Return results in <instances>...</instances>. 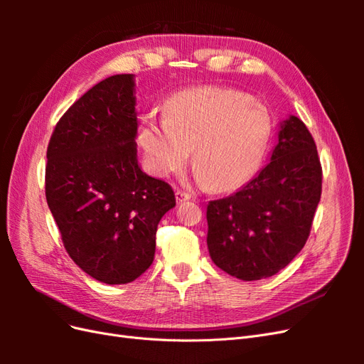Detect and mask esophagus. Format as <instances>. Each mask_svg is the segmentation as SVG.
I'll return each mask as SVG.
<instances>
[{"mask_svg": "<svg viewBox=\"0 0 364 364\" xmlns=\"http://www.w3.org/2000/svg\"><path fill=\"white\" fill-rule=\"evenodd\" d=\"M191 199V194L186 193V191H182V190H178L176 191V200H178L179 203H183L186 200Z\"/></svg>", "mask_w": 364, "mask_h": 364, "instance_id": "1", "label": "esophagus"}]
</instances>
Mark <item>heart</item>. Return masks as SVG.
I'll list each match as a JSON object with an SVG mask.
<instances>
[{
    "mask_svg": "<svg viewBox=\"0 0 364 364\" xmlns=\"http://www.w3.org/2000/svg\"><path fill=\"white\" fill-rule=\"evenodd\" d=\"M165 119L141 118L139 142L151 171L168 178L185 168L193 150L197 179L213 191L238 190L266 156L272 115L246 92L223 86L190 87L173 94Z\"/></svg>",
    "mask_w": 364,
    "mask_h": 364,
    "instance_id": "b5f03b06",
    "label": "heart"
}]
</instances>
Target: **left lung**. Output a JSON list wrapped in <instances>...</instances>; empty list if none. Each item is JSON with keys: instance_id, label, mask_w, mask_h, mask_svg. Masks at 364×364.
<instances>
[{"instance_id": "8db88e82", "label": "left lung", "mask_w": 364, "mask_h": 364, "mask_svg": "<svg viewBox=\"0 0 364 364\" xmlns=\"http://www.w3.org/2000/svg\"><path fill=\"white\" fill-rule=\"evenodd\" d=\"M272 161L243 188L206 208L208 249L243 281L277 274L302 250L322 194V165L302 121L285 119Z\"/></svg>"}]
</instances>
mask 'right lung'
I'll use <instances>...</instances> for the list:
<instances>
[{
	"label": "right lung",
	"instance_id": "add662e5",
	"mask_svg": "<svg viewBox=\"0 0 364 364\" xmlns=\"http://www.w3.org/2000/svg\"><path fill=\"white\" fill-rule=\"evenodd\" d=\"M134 75L86 91L58 121L47 149L46 196L71 259L94 279L127 284L153 262L171 186L141 171Z\"/></svg>",
	"mask_w": 364,
	"mask_h": 364
}]
</instances>
